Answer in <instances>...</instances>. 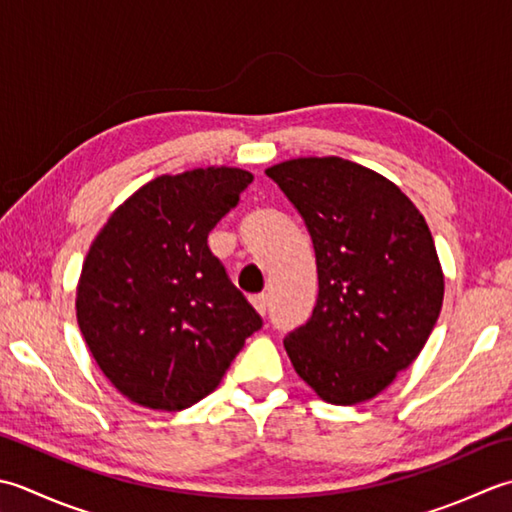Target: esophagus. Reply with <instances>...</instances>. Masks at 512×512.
<instances>
[{"instance_id": "obj_1", "label": "esophagus", "mask_w": 512, "mask_h": 512, "mask_svg": "<svg viewBox=\"0 0 512 512\" xmlns=\"http://www.w3.org/2000/svg\"><path fill=\"white\" fill-rule=\"evenodd\" d=\"M252 305L256 307V311L260 316L267 314V307H269V296L267 294H258L252 298Z\"/></svg>"}]
</instances>
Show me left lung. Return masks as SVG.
Masks as SVG:
<instances>
[{"mask_svg":"<svg viewBox=\"0 0 512 512\" xmlns=\"http://www.w3.org/2000/svg\"><path fill=\"white\" fill-rule=\"evenodd\" d=\"M314 241L318 298L285 338L296 373L331 404L371 400L420 356L444 276L424 216L398 185L340 156L265 172Z\"/></svg>","mask_w":512,"mask_h":512,"instance_id":"1","label":"left lung"}]
</instances>
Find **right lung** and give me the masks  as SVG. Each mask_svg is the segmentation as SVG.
<instances>
[{"mask_svg": "<svg viewBox=\"0 0 512 512\" xmlns=\"http://www.w3.org/2000/svg\"><path fill=\"white\" fill-rule=\"evenodd\" d=\"M254 176L238 168L159 176L92 243L77 320L125 398L183 411L210 395L263 318L229 280L207 236Z\"/></svg>", "mask_w": 512, "mask_h": 512, "instance_id": "1", "label": "right lung"}]
</instances>
